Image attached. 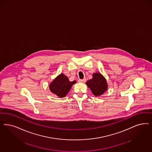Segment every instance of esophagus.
I'll use <instances>...</instances> for the list:
<instances>
[{
  "label": "esophagus",
  "instance_id": "1",
  "mask_svg": "<svg viewBox=\"0 0 152 152\" xmlns=\"http://www.w3.org/2000/svg\"><path fill=\"white\" fill-rule=\"evenodd\" d=\"M86 79H79V83H85L86 82Z\"/></svg>",
  "mask_w": 152,
  "mask_h": 152
}]
</instances>
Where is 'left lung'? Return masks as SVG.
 <instances>
[{
	"mask_svg": "<svg viewBox=\"0 0 152 152\" xmlns=\"http://www.w3.org/2000/svg\"><path fill=\"white\" fill-rule=\"evenodd\" d=\"M86 84L95 96H100L108 89L106 79L101 73H93V79L88 80Z\"/></svg>",
	"mask_w": 152,
	"mask_h": 152,
	"instance_id": "1",
	"label": "left lung"
}]
</instances>
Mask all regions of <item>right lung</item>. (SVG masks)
Segmentation results:
<instances>
[{
  "instance_id": "right-lung-1",
  "label": "right lung",
  "mask_w": 152,
  "mask_h": 152,
  "mask_svg": "<svg viewBox=\"0 0 152 152\" xmlns=\"http://www.w3.org/2000/svg\"><path fill=\"white\" fill-rule=\"evenodd\" d=\"M76 81L71 82L68 77L63 73L60 74L49 85V89L59 98H63L68 94L69 90Z\"/></svg>"
}]
</instances>
